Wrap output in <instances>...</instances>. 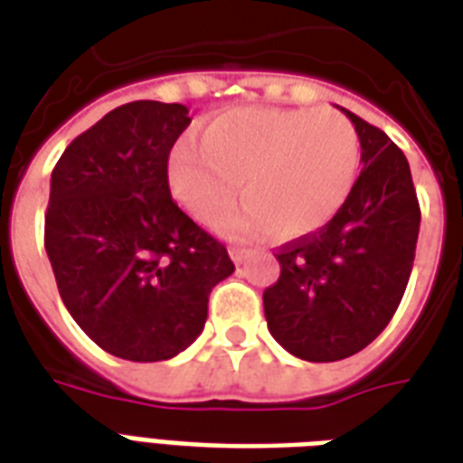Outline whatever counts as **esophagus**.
Instances as JSON below:
<instances>
[{"label":"esophagus","mask_w":463,"mask_h":463,"mask_svg":"<svg viewBox=\"0 0 463 463\" xmlns=\"http://www.w3.org/2000/svg\"><path fill=\"white\" fill-rule=\"evenodd\" d=\"M246 254H249V251L241 249V246H229V256L234 259V264H241V261L246 259Z\"/></svg>","instance_id":"obj_1"}]
</instances>
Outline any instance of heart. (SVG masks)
I'll use <instances>...</instances> for the list:
<instances>
[{
	"label": "heart",
	"instance_id": "b5f03b06",
	"mask_svg": "<svg viewBox=\"0 0 463 463\" xmlns=\"http://www.w3.org/2000/svg\"><path fill=\"white\" fill-rule=\"evenodd\" d=\"M360 135L333 108H234L204 125L202 145L170 155V184L199 222L241 190L244 204L217 222L227 234L301 239L338 214L360 172Z\"/></svg>",
	"mask_w": 463,
	"mask_h": 463
}]
</instances>
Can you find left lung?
Returning <instances> with one entry per match:
<instances>
[{
    "label": "left lung",
    "mask_w": 463,
    "mask_h": 463,
    "mask_svg": "<svg viewBox=\"0 0 463 463\" xmlns=\"http://www.w3.org/2000/svg\"><path fill=\"white\" fill-rule=\"evenodd\" d=\"M343 113L360 135L363 172L326 227L279 249L281 276L264 291L271 335L308 363L355 355L387 328L420 236V202L404 153L380 128Z\"/></svg>",
    "instance_id": "obj_1"
}]
</instances>
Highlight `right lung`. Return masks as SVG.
<instances>
[{"label": "right lung", "instance_id": "add662e5", "mask_svg": "<svg viewBox=\"0 0 463 463\" xmlns=\"http://www.w3.org/2000/svg\"><path fill=\"white\" fill-rule=\"evenodd\" d=\"M180 103L133 100L63 150L52 172L43 246L71 318L106 353L170 360L204 328L209 293L234 273L227 246L170 194Z\"/></svg>", "mask_w": 463, "mask_h": 463}]
</instances>
